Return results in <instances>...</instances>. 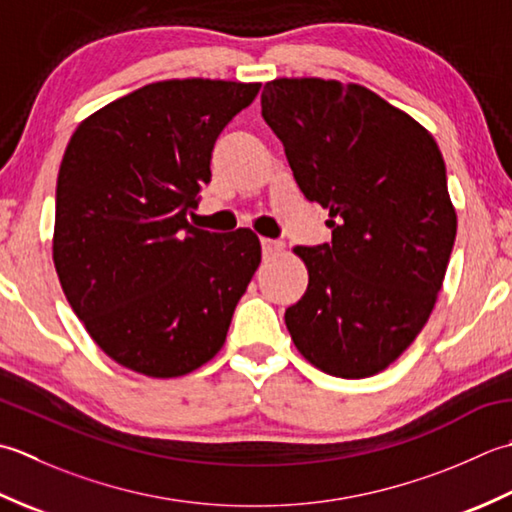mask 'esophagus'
<instances>
[{
	"mask_svg": "<svg viewBox=\"0 0 512 512\" xmlns=\"http://www.w3.org/2000/svg\"><path fill=\"white\" fill-rule=\"evenodd\" d=\"M260 245H263V256H265V258L278 256V254L285 249L283 243H280V241H271V238H263V241H260Z\"/></svg>",
	"mask_w": 512,
	"mask_h": 512,
	"instance_id": "esophagus-1",
	"label": "esophagus"
}]
</instances>
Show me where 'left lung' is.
I'll list each match as a JSON object with an SVG mask.
<instances>
[{
	"label": "left lung",
	"mask_w": 512,
	"mask_h": 512,
	"mask_svg": "<svg viewBox=\"0 0 512 512\" xmlns=\"http://www.w3.org/2000/svg\"><path fill=\"white\" fill-rule=\"evenodd\" d=\"M263 119L307 201L329 210L331 243L294 247L305 296L285 311L296 349L336 378L398 360L431 318L457 234L431 132L360 83H265Z\"/></svg>",
	"instance_id": "left-lung-1"
}]
</instances>
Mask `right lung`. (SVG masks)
Wrapping results in <instances>:
<instances>
[{
    "label": "right lung",
    "mask_w": 512,
    "mask_h": 512,
    "mask_svg": "<svg viewBox=\"0 0 512 512\" xmlns=\"http://www.w3.org/2000/svg\"><path fill=\"white\" fill-rule=\"evenodd\" d=\"M260 83H148L79 123L57 176L52 260L90 338L121 367L179 378L221 351L260 265L252 229L187 223L214 141Z\"/></svg>",
    "instance_id": "1"
}]
</instances>
